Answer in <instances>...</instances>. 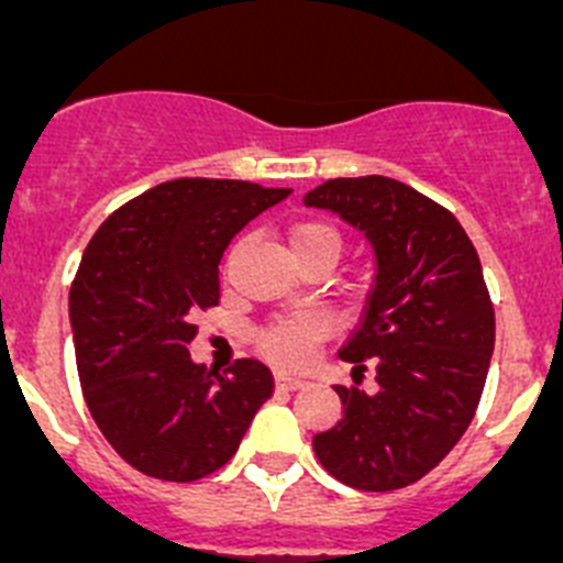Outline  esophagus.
<instances>
[{"label":"esophagus","instance_id":"34e87169","mask_svg":"<svg viewBox=\"0 0 563 563\" xmlns=\"http://www.w3.org/2000/svg\"><path fill=\"white\" fill-rule=\"evenodd\" d=\"M275 387L286 389V393H294V389L306 387V382H302V378H297V376H286V373H277Z\"/></svg>","mask_w":563,"mask_h":563}]
</instances>
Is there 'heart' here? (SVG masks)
<instances>
[{
	"label": "heart",
	"mask_w": 563,
	"mask_h": 563,
	"mask_svg": "<svg viewBox=\"0 0 563 563\" xmlns=\"http://www.w3.org/2000/svg\"><path fill=\"white\" fill-rule=\"evenodd\" d=\"M286 238L297 263L311 261V257H325V261L333 263L344 244L342 232L336 227L317 219L291 224ZM319 336H322V319L311 317V313H300V317L280 319L272 328H266L261 333V339H257V347L272 362L297 367V364L306 362L308 351H311V342H317Z\"/></svg>",
	"instance_id": "heart-1"
}]
</instances>
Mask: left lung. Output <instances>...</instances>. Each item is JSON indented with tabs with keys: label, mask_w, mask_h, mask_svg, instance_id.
Wrapping results in <instances>:
<instances>
[{
	"label": "left lung",
	"mask_w": 563,
	"mask_h": 563,
	"mask_svg": "<svg viewBox=\"0 0 563 563\" xmlns=\"http://www.w3.org/2000/svg\"><path fill=\"white\" fill-rule=\"evenodd\" d=\"M306 205L358 227L378 261L362 325L339 351L353 382L376 369L378 389L336 384L342 420L313 434V452L351 488H407L452 452L483 398L496 322L479 255L443 205L387 176L328 179Z\"/></svg>",
	"instance_id": "8db88e82"
}]
</instances>
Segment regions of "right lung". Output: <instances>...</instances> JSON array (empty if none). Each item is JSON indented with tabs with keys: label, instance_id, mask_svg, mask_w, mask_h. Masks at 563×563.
Instances as JSON below:
<instances>
[{
	"label": "right lung",
	"instance_id": "obj_1",
	"mask_svg": "<svg viewBox=\"0 0 563 563\" xmlns=\"http://www.w3.org/2000/svg\"><path fill=\"white\" fill-rule=\"evenodd\" d=\"M291 190L238 179H174L100 224L69 288L84 401L131 468L196 483L232 460L275 393L269 367L224 376L190 362L196 311L219 306L232 238Z\"/></svg>",
	"mask_w": 563,
	"mask_h": 563
}]
</instances>
